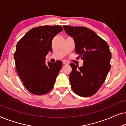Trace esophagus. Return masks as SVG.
Segmentation results:
<instances>
[{
  "mask_svg": "<svg viewBox=\"0 0 126 126\" xmlns=\"http://www.w3.org/2000/svg\"><path fill=\"white\" fill-rule=\"evenodd\" d=\"M63 64H64V65H68L69 64L68 62L67 61H65V60H63Z\"/></svg>",
  "mask_w": 126,
  "mask_h": 126,
  "instance_id": "obj_1",
  "label": "esophagus"
}]
</instances>
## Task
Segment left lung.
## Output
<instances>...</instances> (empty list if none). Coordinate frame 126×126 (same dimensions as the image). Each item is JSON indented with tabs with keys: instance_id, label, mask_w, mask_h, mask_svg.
<instances>
[{
	"instance_id": "8db88e82",
	"label": "left lung",
	"mask_w": 126,
	"mask_h": 126,
	"mask_svg": "<svg viewBox=\"0 0 126 126\" xmlns=\"http://www.w3.org/2000/svg\"><path fill=\"white\" fill-rule=\"evenodd\" d=\"M63 27L66 34L73 38L76 53L84 61L81 67L73 63L70 64L72 70L69 80L72 90L82 97L94 95L104 83L111 69L109 46L87 27Z\"/></svg>"
}]
</instances>
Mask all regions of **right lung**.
Segmentation results:
<instances>
[{
	"mask_svg": "<svg viewBox=\"0 0 126 126\" xmlns=\"http://www.w3.org/2000/svg\"><path fill=\"white\" fill-rule=\"evenodd\" d=\"M63 30L60 26H42L29 30L19 41L14 55L16 69L23 85L36 95L47 94L53 88L63 63L48 62L45 57L51 52V42Z\"/></svg>",
	"mask_w": 126,
	"mask_h": 126,
	"instance_id": "1",
	"label": "right lung"
}]
</instances>
